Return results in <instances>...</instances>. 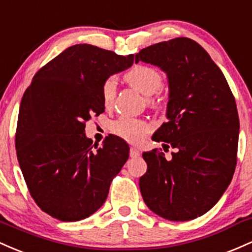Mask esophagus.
Segmentation results:
<instances>
[{
  "mask_svg": "<svg viewBox=\"0 0 252 252\" xmlns=\"http://www.w3.org/2000/svg\"><path fill=\"white\" fill-rule=\"evenodd\" d=\"M129 155H131V157H138L140 155V152L137 148H131V150H129Z\"/></svg>",
  "mask_w": 252,
  "mask_h": 252,
  "instance_id": "1",
  "label": "esophagus"
}]
</instances>
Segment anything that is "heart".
<instances>
[{
    "instance_id": "heart-1",
    "label": "heart",
    "mask_w": 252,
    "mask_h": 252,
    "mask_svg": "<svg viewBox=\"0 0 252 252\" xmlns=\"http://www.w3.org/2000/svg\"><path fill=\"white\" fill-rule=\"evenodd\" d=\"M124 78L129 86L148 96V103L152 108L162 107V98L157 96L156 93L163 84V75L157 67L145 64L135 65L125 73ZM115 95H117V81L111 76L103 81L101 87V97L104 107H111L114 103ZM111 129L118 137L129 143L137 144L145 138L151 127L143 119L121 117L112 124Z\"/></svg>"
}]
</instances>
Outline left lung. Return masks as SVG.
Segmentation results:
<instances>
[{"label":"left lung","mask_w":252,"mask_h":252,"mask_svg":"<svg viewBox=\"0 0 252 252\" xmlns=\"http://www.w3.org/2000/svg\"><path fill=\"white\" fill-rule=\"evenodd\" d=\"M168 73V121L152 139L175 149L171 159L144 152L148 170L139 187L146 206L171 221L201 217L219 201L237 165L239 118L224 73L206 50L181 36L135 55ZM165 151V150H164Z\"/></svg>","instance_id":"1"}]
</instances>
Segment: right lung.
<instances>
[{
	"label": "right lung",
	"instance_id": "right-lung-1",
	"mask_svg": "<svg viewBox=\"0 0 252 252\" xmlns=\"http://www.w3.org/2000/svg\"><path fill=\"white\" fill-rule=\"evenodd\" d=\"M88 44L67 47L35 73L22 96L15 132L16 156L31 196L61 221H78L106 201L113 179L129 156L121 138L93 146L86 123L104 112L101 87L133 64Z\"/></svg>",
	"mask_w": 252,
	"mask_h": 252
}]
</instances>
